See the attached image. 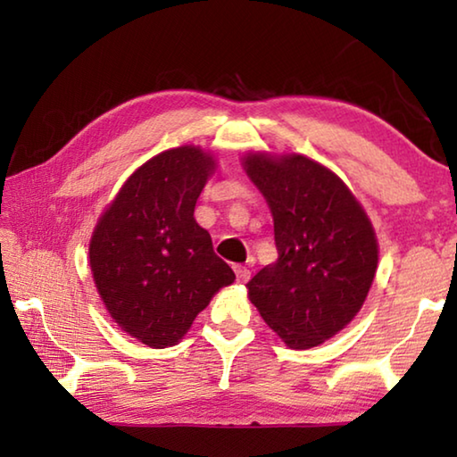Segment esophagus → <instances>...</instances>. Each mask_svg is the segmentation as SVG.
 <instances>
[{"label":"esophagus","instance_id":"34e87169","mask_svg":"<svg viewBox=\"0 0 457 457\" xmlns=\"http://www.w3.org/2000/svg\"><path fill=\"white\" fill-rule=\"evenodd\" d=\"M236 270V278H237V282H247L250 280V270H247L245 266H236L234 268Z\"/></svg>","mask_w":457,"mask_h":457}]
</instances>
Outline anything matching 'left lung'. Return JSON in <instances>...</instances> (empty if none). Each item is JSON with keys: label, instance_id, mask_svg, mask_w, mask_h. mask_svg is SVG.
I'll return each instance as SVG.
<instances>
[{"label": "left lung", "instance_id": "1", "mask_svg": "<svg viewBox=\"0 0 457 457\" xmlns=\"http://www.w3.org/2000/svg\"><path fill=\"white\" fill-rule=\"evenodd\" d=\"M245 171L272 210L278 250L247 294L290 349H311L365 303L378 260L375 231L346 185L312 159L247 154Z\"/></svg>", "mask_w": 457, "mask_h": 457}]
</instances>
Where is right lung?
<instances>
[{"instance_id": "add662e5", "label": "right lung", "mask_w": 457, "mask_h": 457, "mask_svg": "<svg viewBox=\"0 0 457 457\" xmlns=\"http://www.w3.org/2000/svg\"><path fill=\"white\" fill-rule=\"evenodd\" d=\"M213 161L195 146L157 154L100 218L90 268L114 322L153 349L179 343L234 270L193 218Z\"/></svg>"}]
</instances>
